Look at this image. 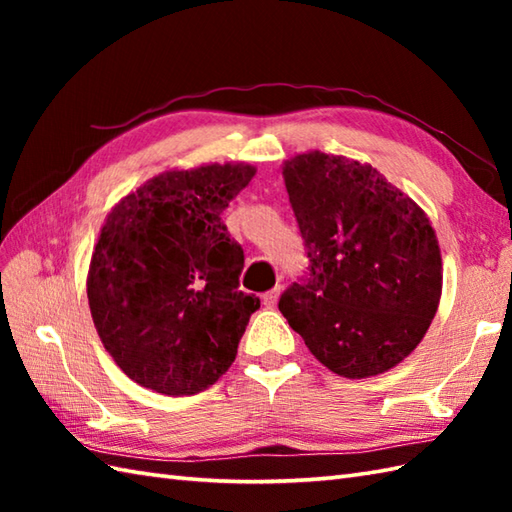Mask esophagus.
Here are the masks:
<instances>
[{"label": "esophagus", "instance_id": "obj_1", "mask_svg": "<svg viewBox=\"0 0 512 512\" xmlns=\"http://www.w3.org/2000/svg\"><path fill=\"white\" fill-rule=\"evenodd\" d=\"M277 299H279V288H273V290H268L266 295L262 297V301H264V306L266 308H275V303H277Z\"/></svg>", "mask_w": 512, "mask_h": 512}]
</instances>
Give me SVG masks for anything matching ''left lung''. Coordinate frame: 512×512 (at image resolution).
<instances>
[{
  "label": "left lung",
  "instance_id": "1",
  "mask_svg": "<svg viewBox=\"0 0 512 512\" xmlns=\"http://www.w3.org/2000/svg\"><path fill=\"white\" fill-rule=\"evenodd\" d=\"M308 270L279 310L319 361L345 378L383 374L436 317L442 259L420 206L380 173L321 151L286 162Z\"/></svg>",
  "mask_w": 512,
  "mask_h": 512
}]
</instances>
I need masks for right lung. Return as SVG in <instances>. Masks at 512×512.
I'll return each mask as SVG.
<instances>
[{"label": "right lung", "instance_id": "right-lung-1", "mask_svg": "<svg viewBox=\"0 0 512 512\" xmlns=\"http://www.w3.org/2000/svg\"><path fill=\"white\" fill-rule=\"evenodd\" d=\"M250 165L167 171L118 202L92 253L88 299L105 350L138 385L193 396L235 361L255 295L222 213Z\"/></svg>", "mask_w": 512, "mask_h": 512}]
</instances>
